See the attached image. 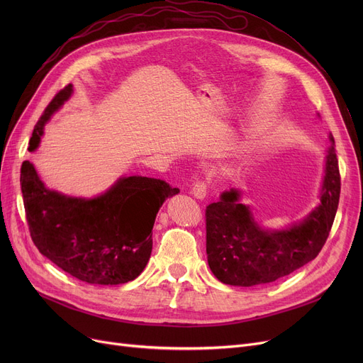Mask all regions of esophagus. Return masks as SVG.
<instances>
[{
  "label": "esophagus",
  "instance_id": "obj_1",
  "mask_svg": "<svg viewBox=\"0 0 363 363\" xmlns=\"http://www.w3.org/2000/svg\"><path fill=\"white\" fill-rule=\"evenodd\" d=\"M191 194L199 199L203 200L207 196V184L204 181H199L194 184V186L191 188Z\"/></svg>",
  "mask_w": 363,
  "mask_h": 363
}]
</instances>
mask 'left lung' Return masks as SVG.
I'll return each instance as SVG.
<instances>
[{"instance_id":"left-lung-1","label":"left lung","mask_w":363,"mask_h":363,"mask_svg":"<svg viewBox=\"0 0 363 363\" xmlns=\"http://www.w3.org/2000/svg\"><path fill=\"white\" fill-rule=\"evenodd\" d=\"M320 204L300 223L268 231L255 222L238 189L206 207V253L213 275L238 287L274 282L313 260L325 244L340 200V170L330 135Z\"/></svg>"}]
</instances>
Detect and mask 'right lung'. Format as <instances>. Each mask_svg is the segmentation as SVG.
Here are the masks:
<instances>
[{
	"label": "right lung",
	"instance_id": "right-lung-1",
	"mask_svg": "<svg viewBox=\"0 0 363 363\" xmlns=\"http://www.w3.org/2000/svg\"><path fill=\"white\" fill-rule=\"evenodd\" d=\"M69 84L44 110L33 128L35 151L44 125L72 95ZM26 220L41 255L88 284L118 285L135 279L152 249V225L167 197L179 193L162 179L123 177L95 199L67 197L45 188L33 164L21 169Z\"/></svg>",
	"mask_w": 363,
	"mask_h": 363
}]
</instances>
